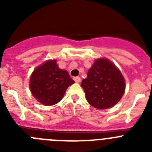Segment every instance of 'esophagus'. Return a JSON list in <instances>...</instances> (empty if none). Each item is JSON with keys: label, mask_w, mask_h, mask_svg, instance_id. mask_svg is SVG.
<instances>
[{"label": "esophagus", "mask_w": 152, "mask_h": 152, "mask_svg": "<svg viewBox=\"0 0 152 152\" xmlns=\"http://www.w3.org/2000/svg\"><path fill=\"white\" fill-rule=\"evenodd\" d=\"M74 80H75L76 83L80 82V77H74Z\"/></svg>", "instance_id": "esophagus-1"}]
</instances>
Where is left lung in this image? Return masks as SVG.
<instances>
[{"mask_svg": "<svg viewBox=\"0 0 152 152\" xmlns=\"http://www.w3.org/2000/svg\"><path fill=\"white\" fill-rule=\"evenodd\" d=\"M80 85L88 103L100 110L116 105L126 89L120 71L107 58H99L94 61L88 71V77L83 79Z\"/></svg>", "mask_w": 152, "mask_h": 152, "instance_id": "left-lung-1", "label": "left lung"}]
</instances>
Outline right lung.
<instances>
[{
    "mask_svg": "<svg viewBox=\"0 0 152 152\" xmlns=\"http://www.w3.org/2000/svg\"><path fill=\"white\" fill-rule=\"evenodd\" d=\"M74 83L68 72L58 68L56 60H48L34 69L29 80V88L39 103L52 106L62 99L67 88Z\"/></svg>",
    "mask_w": 152,
    "mask_h": 152,
    "instance_id": "obj_1",
    "label": "right lung"
}]
</instances>
